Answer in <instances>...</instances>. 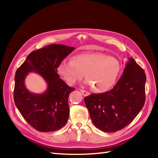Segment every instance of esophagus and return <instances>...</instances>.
I'll list each match as a JSON object with an SVG mask.
<instances>
[{
	"label": "esophagus",
	"mask_w": 158,
	"mask_h": 158,
	"mask_svg": "<svg viewBox=\"0 0 158 158\" xmlns=\"http://www.w3.org/2000/svg\"><path fill=\"white\" fill-rule=\"evenodd\" d=\"M80 92L82 93V94L84 96H88L89 95V93L88 92L85 91V90H83V89H81L80 90Z\"/></svg>",
	"instance_id": "esophagus-1"
}]
</instances>
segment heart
Here are the masks:
<instances>
[{
	"label": "heart",
	"instance_id": "b5f03b06",
	"mask_svg": "<svg viewBox=\"0 0 158 158\" xmlns=\"http://www.w3.org/2000/svg\"><path fill=\"white\" fill-rule=\"evenodd\" d=\"M122 66L118 59L105 53L88 52L77 54L71 60H63L57 71L69 85H75L83 79L92 85L93 91L102 93L108 91L115 84Z\"/></svg>",
	"mask_w": 158,
	"mask_h": 158
}]
</instances>
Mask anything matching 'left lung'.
I'll use <instances>...</instances> for the list:
<instances>
[{"label":"left lung","mask_w":158,"mask_h":158,"mask_svg":"<svg viewBox=\"0 0 158 158\" xmlns=\"http://www.w3.org/2000/svg\"><path fill=\"white\" fill-rule=\"evenodd\" d=\"M146 75L133 58H128L123 75L114 88L84 98L89 115L97 128L115 132L132 122L145 102Z\"/></svg>","instance_id":"left-lung-1"}]
</instances>
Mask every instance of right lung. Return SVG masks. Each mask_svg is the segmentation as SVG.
<instances>
[{"mask_svg": "<svg viewBox=\"0 0 158 158\" xmlns=\"http://www.w3.org/2000/svg\"><path fill=\"white\" fill-rule=\"evenodd\" d=\"M75 48L53 44L31 52L16 70L13 98L23 118L36 130L43 132L56 131L65 125L69 117L68 98L75 88L60 78L59 64ZM41 75L48 84L43 94L29 92L24 80L28 73Z\"/></svg>", "mask_w": 158, "mask_h": 158, "instance_id": "obj_1", "label": "right lung"}]
</instances>
